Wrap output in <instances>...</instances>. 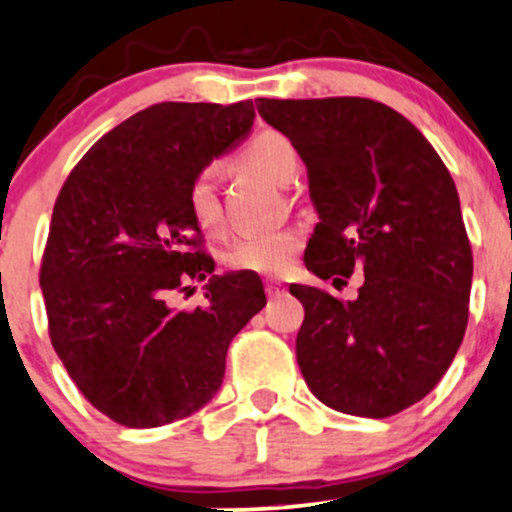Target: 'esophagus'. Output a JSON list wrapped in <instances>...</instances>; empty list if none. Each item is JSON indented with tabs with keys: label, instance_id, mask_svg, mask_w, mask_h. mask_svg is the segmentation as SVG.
Instances as JSON below:
<instances>
[{
	"label": "esophagus",
	"instance_id": "esophagus-1",
	"mask_svg": "<svg viewBox=\"0 0 512 512\" xmlns=\"http://www.w3.org/2000/svg\"><path fill=\"white\" fill-rule=\"evenodd\" d=\"M281 291H283V286H281V283H278V281H266V293L271 295V298H273V295H278V293H281Z\"/></svg>",
	"mask_w": 512,
	"mask_h": 512
}]
</instances>
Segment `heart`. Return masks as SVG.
<instances>
[{
    "label": "heart",
    "instance_id": "heart-1",
    "mask_svg": "<svg viewBox=\"0 0 512 512\" xmlns=\"http://www.w3.org/2000/svg\"><path fill=\"white\" fill-rule=\"evenodd\" d=\"M239 162L246 170L276 184H288L298 170V157L293 145L283 135L266 130L254 140L246 142L239 152ZM187 209L194 224L204 234H217L224 226V212L219 199V170L217 165H207L192 177L187 187ZM303 231L281 229L268 234H249L236 239L226 249L224 266L229 271L256 273V276H281L293 266L295 258L303 251Z\"/></svg>",
    "mask_w": 512,
    "mask_h": 512
}]
</instances>
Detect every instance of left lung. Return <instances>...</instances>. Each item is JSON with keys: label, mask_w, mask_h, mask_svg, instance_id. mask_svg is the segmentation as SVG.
Segmentation results:
<instances>
[{"label": "left lung", "mask_w": 512, "mask_h": 512, "mask_svg": "<svg viewBox=\"0 0 512 512\" xmlns=\"http://www.w3.org/2000/svg\"><path fill=\"white\" fill-rule=\"evenodd\" d=\"M303 157L318 226L305 266L355 300L291 286L305 318L295 357L337 412L384 419L424 399L461 347L473 254L456 184L429 140L370 98H258Z\"/></svg>", "instance_id": "obj_1"}]
</instances>
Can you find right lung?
<instances>
[{"instance_id":"obj_1","label":"right lung","mask_w":512,"mask_h":512,"mask_svg":"<svg viewBox=\"0 0 512 512\" xmlns=\"http://www.w3.org/2000/svg\"><path fill=\"white\" fill-rule=\"evenodd\" d=\"M254 103H157L123 120L63 182L41 258L49 335L83 397L108 419L152 429L221 387L234 335L266 305L261 278L212 276L187 187L244 140ZM210 278L208 305L172 292Z\"/></svg>"}]
</instances>
